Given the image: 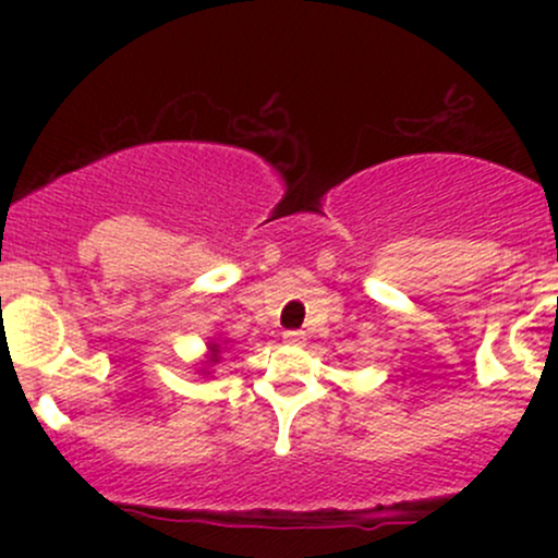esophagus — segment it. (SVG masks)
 Here are the masks:
<instances>
[{
  "instance_id": "obj_1",
  "label": "esophagus",
  "mask_w": 558,
  "mask_h": 558,
  "mask_svg": "<svg viewBox=\"0 0 558 558\" xmlns=\"http://www.w3.org/2000/svg\"><path fill=\"white\" fill-rule=\"evenodd\" d=\"M283 341L291 343V345H304L306 336H304V332H301V330H286V332H283Z\"/></svg>"
}]
</instances>
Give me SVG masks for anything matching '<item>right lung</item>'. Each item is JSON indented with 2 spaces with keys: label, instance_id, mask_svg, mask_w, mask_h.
<instances>
[{
  "label": "right lung",
  "instance_id": "1",
  "mask_svg": "<svg viewBox=\"0 0 558 558\" xmlns=\"http://www.w3.org/2000/svg\"><path fill=\"white\" fill-rule=\"evenodd\" d=\"M226 351H230V338L222 336V332H215L213 338H207V354H204L198 375H213V367L222 360Z\"/></svg>",
  "mask_w": 558,
  "mask_h": 558
}]
</instances>
